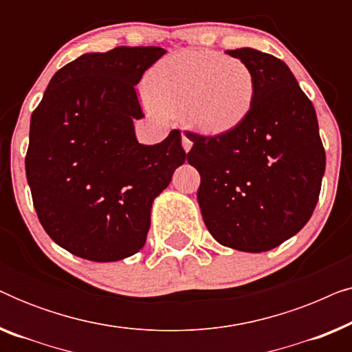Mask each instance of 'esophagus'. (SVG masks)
I'll return each mask as SVG.
<instances>
[{
    "instance_id": "34e87169",
    "label": "esophagus",
    "mask_w": 352,
    "mask_h": 352,
    "mask_svg": "<svg viewBox=\"0 0 352 352\" xmlns=\"http://www.w3.org/2000/svg\"><path fill=\"white\" fill-rule=\"evenodd\" d=\"M182 147H184L186 152H189L190 147H192V141L186 136V134H182Z\"/></svg>"
}]
</instances>
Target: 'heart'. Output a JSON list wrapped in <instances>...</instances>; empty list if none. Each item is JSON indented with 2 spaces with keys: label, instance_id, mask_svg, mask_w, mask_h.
Segmentation results:
<instances>
[{
  "label": "heart",
  "instance_id": "obj_1",
  "mask_svg": "<svg viewBox=\"0 0 352 352\" xmlns=\"http://www.w3.org/2000/svg\"><path fill=\"white\" fill-rule=\"evenodd\" d=\"M144 88L152 112L182 113L205 134L240 126L256 98V80L247 62L206 50L165 57L148 72Z\"/></svg>",
  "mask_w": 352,
  "mask_h": 352
}]
</instances>
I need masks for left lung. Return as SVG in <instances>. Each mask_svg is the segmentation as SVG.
Listing matches in <instances>:
<instances>
[{
  "instance_id": "obj_1",
  "label": "left lung",
  "mask_w": 352,
  "mask_h": 352,
  "mask_svg": "<svg viewBox=\"0 0 352 352\" xmlns=\"http://www.w3.org/2000/svg\"><path fill=\"white\" fill-rule=\"evenodd\" d=\"M253 70L256 98L247 120L216 136L186 131L187 162L210 234L224 247L261 253L305 228L319 200L325 151L314 105L287 64L266 52L228 51Z\"/></svg>"
}]
</instances>
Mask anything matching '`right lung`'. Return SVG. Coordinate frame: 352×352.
<instances>
[{
	"mask_svg": "<svg viewBox=\"0 0 352 352\" xmlns=\"http://www.w3.org/2000/svg\"><path fill=\"white\" fill-rule=\"evenodd\" d=\"M165 54L118 46L83 54L52 76L30 120L25 157L33 206L57 245L89 261L138 253L152 201L186 162L179 129L155 146L139 144L144 117L136 88Z\"/></svg>",
	"mask_w": 352,
	"mask_h": 352,
	"instance_id": "add662e5",
	"label": "right lung"
}]
</instances>
